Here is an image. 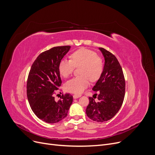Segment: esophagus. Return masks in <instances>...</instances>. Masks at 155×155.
Returning a JSON list of instances; mask_svg holds the SVG:
<instances>
[{
	"label": "esophagus",
	"instance_id": "obj_1",
	"mask_svg": "<svg viewBox=\"0 0 155 155\" xmlns=\"http://www.w3.org/2000/svg\"><path fill=\"white\" fill-rule=\"evenodd\" d=\"M81 94H74L73 95V98H74V99H76V98H79V97H81Z\"/></svg>",
	"mask_w": 155,
	"mask_h": 155
}]
</instances>
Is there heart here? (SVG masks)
Returning <instances> with one entry per match:
<instances>
[{
	"mask_svg": "<svg viewBox=\"0 0 155 155\" xmlns=\"http://www.w3.org/2000/svg\"><path fill=\"white\" fill-rule=\"evenodd\" d=\"M81 66L79 74L68 81L65 85L69 92L81 94L89 86L90 79L92 81L98 80L104 69L102 58L94 51L82 48L77 50L71 55V60H61L58 64V71L64 78L69 77L74 67Z\"/></svg>",
	"mask_w": 155,
	"mask_h": 155,
	"instance_id": "1",
	"label": "heart"
}]
</instances>
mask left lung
<instances>
[{"mask_svg": "<svg viewBox=\"0 0 155 155\" xmlns=\"http://www.w3.org/2000/svg\"><path fill=\"white\" fill-rule=\"evenodd\" d=\"M99 50L104 57L105 64L99 79L92 88L94 91L98 92V101L96 102L90 97L86 113L93 121L104 122L111 119L120 110L124 99L126 83L122 68L115 56L104 48Z\"/></svg>", "mask_w": 155, "mask_h": 155, "instance_id": "left-lung-1", "label": "left lung"}]
</instances>
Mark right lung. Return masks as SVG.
<instances>
[{
    "label": "right lung",
    "mask_w": 155,
    "mask_h": 155,
    "mask_svg": "<svg viewBox=\"0 0 155 155\" xmlns=\"http://www.w3.org/2000/svg\"><path fill=\"white\" fill-rule=\"evenodd\" d=\"M70 48V46L56 47L40 54L29 73L26 87L29 105L37 117L47 123L64 119L73 101L72 96L68 93L57 101L54 97L62 83L58 64Z\"/></svg>",
    "instance_id": "1"
}]
</instances>
